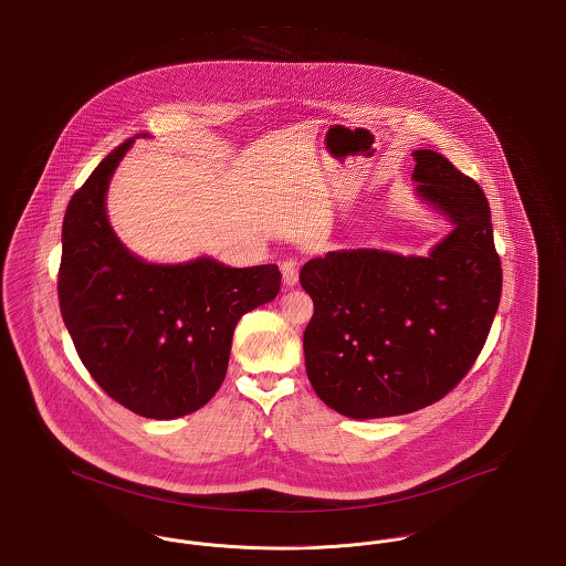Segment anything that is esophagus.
Listing matches in <instances>:
<instances>
[{
  "label": "esophagus",
  "instance_id": "1",
  "mask_svg": "<svg viewBox=\"0 0 566 566\" xmlns=\"http://www.w3.org/2000/svg\"><path fill=\"white\" fill-rule=\"evenodd\" d=\"M280 270H282V280H284L286 286H294L298 282V263H296V259H286L280 265Z\"/></svg>",
  "mask_w": 566,
  "mask_h": 566
}]
</instances>
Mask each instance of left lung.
<instances>
[{
  "mask_svg": "<svg viewBox=\"0 0 566 566\" xmlns=\"http://www.w3.org/2000/svg\"><path fill=\"white\" fill-rule=\"evenodd\" d=\"M417 193L452 223L428 256L335 250L301 270L314 301L303 349L312 387L352 419L442 400L475 363L501 298V261L480 185L431 149L412 151Z\"/></svg>",
  "mask_w": 566,
  "mask_h": 566,
  "instance_id": "1",
  "label": "left lung"
}]
</instances>
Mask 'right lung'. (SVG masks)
I'll use <instances>...</instances> for the list:
<instances>
[{
    "label": "right lung",
    "mask_w": 566,
    "mask_h": 566,
    "mask_svg": "<svg viewBox=\"0 0 566 566\" xmlns=\"http://www.w3.org/2000/svg\"><path fill=\"white\" fill-rule=\"evenodd\" d=\"M133 143L115 147L69 202L59 303L80 360L109 398L147 419H177L217 394L238 319L275 298L282 275L210 256L156 265L126 249L105 196Z\"/></svg>",
    "instance_id": "1"
}]
</instances>
